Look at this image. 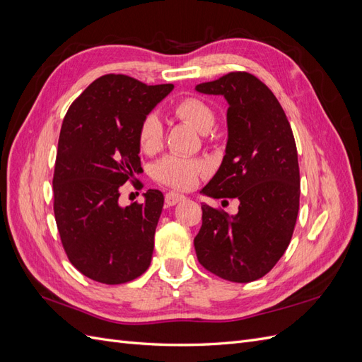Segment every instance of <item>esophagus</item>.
I'll use <instances>...</instances> for the list:
<instances>
[{"instance_id": "34e87169", "label": "esophagus", "mask_w": 362, "mask_h": 362, "mask_svg": "<svg viewBox=\"0 0 362 362\" xmlns=\"http://www.w3.org/2000/svg\"><path fill=\"white\" fill-rule=\"evenodd\" d=\"M184 201V196L180 194V193H175V192H168L166 194H164V202H166V205L169 206H173L177 205L178 202Z\"/></svg>"}]
</instances>
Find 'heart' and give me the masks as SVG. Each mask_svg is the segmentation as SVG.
Returning a JSON list of instances; mask_svg holds the SVG:
<instances>
[{
	"label": "heart",
	"mask_w": 362,
	"mask_h": 362,
	"mask_svg": "<svg viewBox=\"0 0 362 362\" xmlns=\"http://www.w3.org/2000/svg\"><path fill=\"white\" fill-rule=\"evenodd\" d=\"M172 112L178 119L198 129L199 133H208L216 120L211 105L198 96L181 98L173 104ZM163 140L164 133L160 119L156 115H148L141 119L137 129V144L140 151L145 154H156L161 149ZM205 172L206 168L201 160L168 156L154 164L152 177L172 189L189 190Z\"/></svg>",
	"instance_id": "b5f03b06"
}]
</instances>
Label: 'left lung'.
Listing matches in <instances>:
<instances>
[{"label":"left lung","mask_w":362,"mask_h":362,"mask_svg":"<svg viewBox=\"0 0 362 362\" xmlns=\"http://www.w3.org/2000/svg\"><path fill=\"white\" fill-rule=\"evenodd\" d=\"M228 101L226 154L202 193L237 198L238 213L202 205L194 237L201 264L231 282L259 279L287 250L299 211L298 149L288 119L269 87L245 71L196 86Z\"/></svg>","instance_id":"1"}]
</instances>
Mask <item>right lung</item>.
<instances>
[{"instance_id":"add662e5","label":"right lung","mask_w":362,"mask_h":362,"mask_svg":"<svg viewBox=\"0 0 362 362\" xmlns=\"http://www.w3.org/2000/svg\"><path fill=\"white\" fill-rule=\"evenodd\" d=\"M173 84L148 86L107 74L71 104L63 119L54 168V216L72 266L96 282L116 286L151 264L163 193L119 206V189L141 172L137 129Z\"/></svg>"}]
</instances>
